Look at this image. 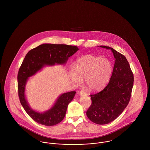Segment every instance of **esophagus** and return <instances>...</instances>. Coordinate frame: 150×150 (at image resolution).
<instances>
[{"instance_id": "esophagus-1", "label": "esophagus", "mask_w": 150, "mask_h": 150, "mask_svg": "<svg viewBox=\"0 0 150 150\" xmlns=\"http://www.w3.org/2000/svg\"><path fill=\"white\" fill-rule=\"evenodd\" d=\"M80 96H87L88 95V94H87V93L85 92L84 91H83V90H81L80 92Z\"/></svg>"}]
</instances>
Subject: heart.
Segmentation results:
<instances>
[{"label":"heart","instance_id":"b5f03b06","mask_svg":"<svg viewBox=\"0 0 150 150\" xmlns=\"http://www.w3.org/2000/svg\"><path fill=\"white\" fill-rule=\"evenodd\" d=\"M112 73V65L106 58L87 55L79 58L69 71L70 80L77 84L84 78L86 86L98 91L107 84Z\"/></svg>","mask_w":150,"mask_h":150}]
</instances>
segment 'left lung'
<instances>
[{
  "label": "left lung",
  "mask_w": 150,
  "mask_h": 150,
  "mask_svg": "<svg viewBox=\"0 0 150 150\" xmlns=\"http://www.w3.org/2000/svg\"><path fill=\"white\" fill-rule=\"evenodd\" d=\"M110 49L115 58L112 73L107 86L100 92L91 95L92 103L86 111L88 118L99 125L109 124L115 120L128 105L134 77L125 57L112 48Z\"/></svg>",
  "instance_id": "obj_1"
}]
</instances>
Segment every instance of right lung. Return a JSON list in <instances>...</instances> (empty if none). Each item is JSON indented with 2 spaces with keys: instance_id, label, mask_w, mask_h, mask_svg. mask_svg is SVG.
<instances>
[{
  "instance_id": "right-lung-1",
  "label": "right lung",
  "mask_w": 150,
  "mask_h": 150,
  "mask_svg": "<svg viewBox=\"0 0 150 150\" xmlns=\"http://www.w3.org/2000/svg\"><path fill=\"white\" fill-rule=\"evenodd\" d=\"M79 50L77 46L66 44H43L30 50L26 55L18 73V96L25 111L38 124L53 126L61 122L64 118L68 105L73 99L76 92L62 93L51 108L44 112H39L30 107L25 98V86L29 77L45 66L65 64L69 58Z\"/></svg>"
}]
</instances>
